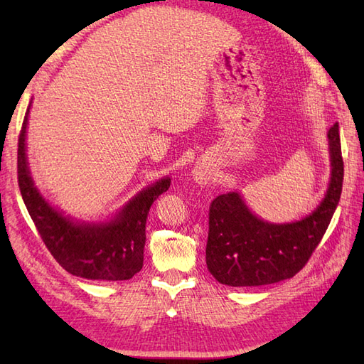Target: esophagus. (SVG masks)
Instances as JSON below:
<instances>
[{
  "label": "esophagus",
  "instance_id": "esophagus-1",
  "mask_svg": "<svg viewBox=\"0 0 364 364\" xmlns=\"http://www.w3.org/2000/svg\"><path fill=\"white\" fill-rule=\"evenodd\" d=\"M196 181H198L200 184H206L208 181H210L211 180V170H208V168H202V167H200V168H197L196 170Z\"/></svg>",
  "mask_w": 364,
  "mask_h": 364
}]
</instances>
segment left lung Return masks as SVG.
I'll use <instances>...</instances> for the list:
<instances>
[{"instance_id":"8db88e82","label":"left lung","mask_w":364,"mask_h":364,"mask_svg":"<svg viewBox=\"0 0 364 364\" xmlns=\"http://www.w3.org/2000/svg\"><path fill=\"white\" fill-rule=\"evenodd\" d=\"M331 178L318 210L305 219L274 225L253 215L236 192L210 205L206 266L228 286H261L292 278L305 267L330 225L341 197L344 162L339 125L328 131Z\"/></svg>"}]
</instances>
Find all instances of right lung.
Instances as JSON below:
<instances>
[{
  "label": "right lung",
  "instance_id": "obj_1",
  "mask_svg": "<svg viewBox=\"0 0 364 364\" xmlns=\"http://www.w3.org/2000/svg\"><path fill=\"white\" fill-rule=\"evenodd\" d=\"M28 114L29 107L18 136V188L46 249L72 275L87 280H129L144 266L145 223L150 206L170 188V178L137 194L111 222L76 223L46 203L31 180L25 153Z\"/></svg>",
  "mask_w": 364,
  "mask_h": 364
}]
</instances>
